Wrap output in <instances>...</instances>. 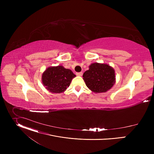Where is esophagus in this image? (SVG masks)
Listing matches in <instances>:
<instances>
[{"mask_svg": "<svg viewBox=\"0 0 154 154\" xmlns=\"http://www.w3.org/2000/svg\"><path fill=\"white\" fill-rule=\"evenodd\" d=\"M76 75H77V76L81 77V76H82V75H83V73H82V72H77V73H76Z\"/></svg>", "mask_w": 154, "mask_h": 154, "instance_id": "34e87169", "label": "esophagus"}]
</instances>
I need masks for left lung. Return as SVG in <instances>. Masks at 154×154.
Segmentation results:
<instances>
[{
    "instance_id": "1",
    "label": "left lung",
    "mask_w": 154,
    "mask_h": 154,
    "mask_svg": "<svg viewBox=\"0 0 154 154\" xmlns=\"http://www.w3.org/2000/svg\"><path fill=\"white\" fill-rule=\"evenodd\" d=\"M83 77L86 86L95 93L106 92L116 83L115 69L105 63L91 64L89 69L84 72Z\"/></svg>"
}]
</instances>
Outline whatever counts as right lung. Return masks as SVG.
<instances>
[{
    "mask_svg": "<svg viewBox=\"0 0 154 154\" xmlns=\"http://www.w3.org/2000/svg\"><path fill=\"white\" fill-rule=\"evenodd\" d=\"M76 75L63 66L48 68L42 74V83L47 90L52 93H61L69 86Z\"/></svg>",
    "mask_w": 154,
    "mask_h": 154,
    "instance_id": "1",
    "label": "right lung"
}]
</instances>
